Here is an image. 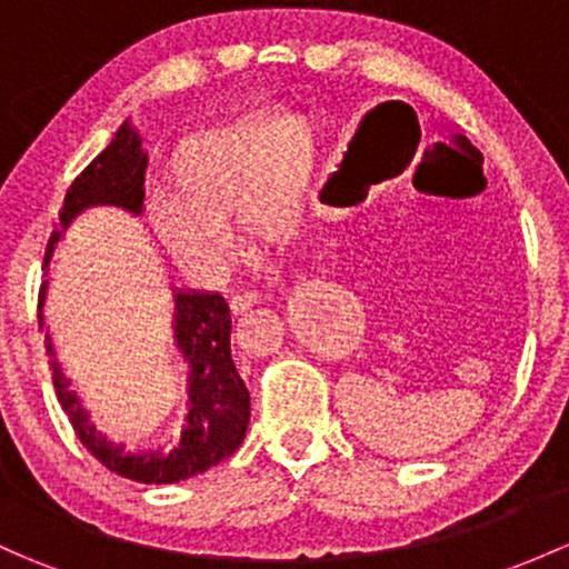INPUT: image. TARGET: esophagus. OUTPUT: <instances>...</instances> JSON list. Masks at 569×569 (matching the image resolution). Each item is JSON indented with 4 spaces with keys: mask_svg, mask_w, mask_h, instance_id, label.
<instances>
[{
    "mask_svg": "<svg viewBox=\"0 0 569 569\" xmlns=\"http://www.w3.org/2000/svg\"><path fill=\"white\" fill-rule=\"evenodd\" d=\"M259 300H261L259 291H239L234 300H231V310H234L237 316H242V313H248V310L253 308Z\"/></svg>",
    "mask_w": 569,
    "mask_h": 569,
    "instance_id": "34e87169",
    "label": "esophagus"
}]
</instances>
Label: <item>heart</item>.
I'll use <instances>...</instances> for the list:
<instances>
[{"mask_svg": "<svg viewBox=\"0 0 569 569\" xmlns=\"http://www.w3.org/2000/svg\"><path fill=\"white\" fill-rule=\"evenodd\" d=\"M316 169V128L308 117L248 113L179 147V193L154 199L152 220L182 267L220 274L234 256L229 223L253 239H283L302 218Z\"/></svg>", "mask_w": 569, "mask_h": 569, "instance_id": "heart-1", "label": "heart"}]
</instances>
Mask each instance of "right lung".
<instances>
[{"mask_svg": "<svg viewBox=\"0 0 569 569\" xmlns=\"http://www.w3.org/2000/svg\"><path fill=\"white\" fill-rule=\"evenodd\" d=\"M143 174H147V152L141 149V136L136 133L133 124L122 122L109 147L68 188L59 212V229L48 239L46 259H51L53 244L83 209L111 204L122 207L130 214H141ZM43 300L46 286L40 291V305ZM40 330H43V316H40ZM174 343L188 362V415H184L182 436L174 445L158 450L128 452L124 445H113L109 436L89 422L81 398L70 390V379L53 360L51 338L46 335L53 390L81 445L106 469L147 486L188 480L234 456L250 422V392L231 357V310L218 291L174 289Z\"/></svg>", "mask_w": 569, "mask_h": 569, "instance_id": "1", "label": "right lung"}]
</instances>
